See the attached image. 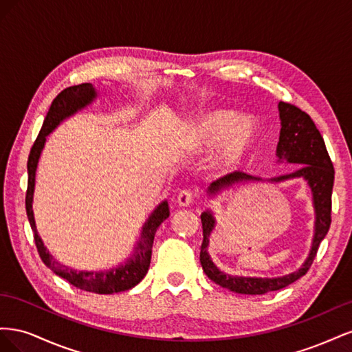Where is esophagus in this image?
Instances as JSON below:
<instances>
[{"label": "esophagus", "mask_w": 352, "mask_h": 352, "mask_svg": "<svg viewBox=\"0 0 352 352\" xmlns=\"http://www.w3.org/2000/svg\"><path fill=\"white\" fill-rule=\"evenodd\" d=\"M194 198H195V195H194L192 190L184 189V190H180L179 195H177V204L180 207H189L194 202Z\"/></svg>", "instance_id": "1"}]
</instances>
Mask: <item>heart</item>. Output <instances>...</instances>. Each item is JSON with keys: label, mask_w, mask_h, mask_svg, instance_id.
I'll return each mask as SVG.
<instances>
[{"label": "heart", "mask_w": 352, "mask_h": 352, "mask_svg": "<svg viewBox=\"0 0 352 352\" xmlns=\"http://www.w3.org/2000/svg\"><path fill=\"white\" fill-rule=\"evenodd\" d=\"M254 135L255 123L250 116L223 109L201 111L188 126V136L195 146L207 148L214 144L211 163L217 170L235 166L248 151Z\"/></svg>", "instance_id": "1"}]
</instances>
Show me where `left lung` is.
Segmentation results:
<instances>
[{"label": "left lung", "instance_id": "1", "mask_svg": "<svg viewBox=\"0 0 352 352\" xmlns=\"http://www.w3.org/2000/svg\"><path fill=\"white\" fill-rule=\"evenodd\" d=\"M279 119H280V133L279 142L276 146V163H289L300 166L295 172L283 175L279 177L269 179L270 184H280L291 179H302L311 190L313 208H314V235L311 241L310 252H308L305 261L300 269L292 273L276 278H257V276H238L221 272L217 265L212 263L208 254V245L212 230L216 229V217L211 210H206L201 214L202 235L204 241L201 245L199 261L202 270L208 278L220 285L221 287L238 294L247 295H261L272 291H279L282 287L294 283L307 273L313 264L317 254L318 245L327 235L330 228V211H332V189L335 170L330 162L323 138L316 127L311 117L292 104L279 102ZM251 182H263L260 177H252L242 172H233L223 176L221 179L212 182L207 195L216 198L225 190L235 188L238 185H245Z\"/></svg>", "mask_w": 352, "mask_h": 352}]
</instances>
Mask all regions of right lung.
Returning <instances> with one entry per match:
<instances>
[{
	"label": "right lung",
	"instance_id": "obj_1",
	"mask_svg": "<svg viewBox=\"0 0 352 352\" xmlns=\"http://www.w3.org/2000/svg\"><path fill=\"white\" fill-rule=\"evenodd\" d=\"M98 97V91L95 89L92 83H82L76 87L66 88L61 91L56 100L52 101L51 107L47 113L44 123H42L41 132L36 138V141L32 146L29 158H28V192H26V212L30 223V228L34 230V238L36 248L39 252L41 260L44 261L48 269H51L60 278L66 279L73 286L79 289L95 292V294H114L132 289L133 286L140 283L150 269L151 263V252H153V242L158 226L168 217V204L167 201H162L148 216L144 223L140 241L133 247V254L124 263L116 265V267L107 270H78L72 269L66 264L57 261L47 247L44 241L41 239L35 216H34V192H35V177L39 158L44 150L47 136L56 129V127L65 122L69 117L74 116L78 111L87 109Z\"/></svg>",
	"mask_w": 352,
	"mask_h": 352
}]
</instances>
